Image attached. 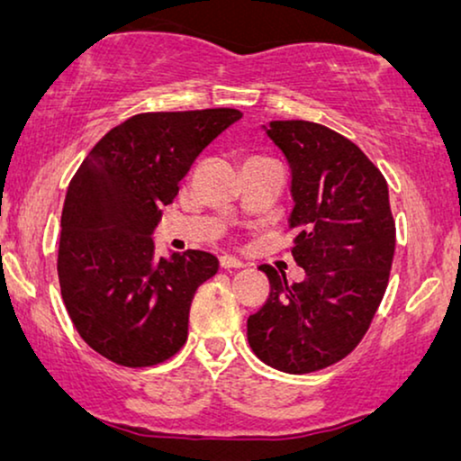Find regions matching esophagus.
<instances>
[{
    "instance_id": "1",
    "label": "esophagus",
    "mask_w": 461,
    "mask_h": 461,
    "mask_svg": "<svg viewBox=\"0 0 461 461\" xmlns=\"http://www.w3.org/2000/svg\"><path fill=\"white\" fill-rule=\"evenodd\" d=\"M220 268H224V270H237V268H243V262H239L237 258L222 256V258H220Z\"/></svg>"
}]
</instances>
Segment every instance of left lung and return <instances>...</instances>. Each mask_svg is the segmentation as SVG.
<instances>
[{
    "mask_svg": "<svg viewBox=\"0 0 461 461\" xmlns=\"http://www.w3.org/2000/svg\"><path fill=\"white\" fill-rule=\"evenodd\" d=\"M292 169V256L304 281L262 267L270 295L248 319L256 357L285 374H311L350 355L388 285L394 220L388 185L348 138L312 122L262 125Z\"/></svg>",
    "mask_w": 461,
    "mask_h": 461,
    "instance_id": "8db88e82",
    "label": "left lung"
}]
</instances>
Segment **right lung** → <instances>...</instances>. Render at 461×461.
Returning a JSON list of instances; mask_svg holds the SVG:
<instances>
[{"label": "right lung", "instance_id": "obj_1", "mask_svg": "<svg viewBox=\"0 0 461 461\" xmlns=\"http://www.w3.org/2000/svg\"><path fill=\"white\" fill-rule=\"evenodd\" d=\"M241 117L237 109L134 115L73 176L60 218V294L84 342L109 361L150 367L186 342L193 295L218 260L199 249L157 258L150 237L201 150Z\"/></svg>", "mask_w": 461, "mask_h": 461}]
</instances>
